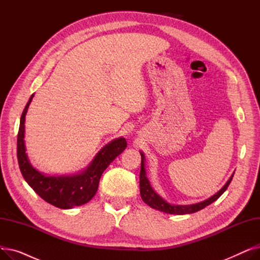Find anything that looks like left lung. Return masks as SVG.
Wrapping results in <instances>:
<instances>
[{"mask_svg": "<svg viewBox=\"0 0 260 260\" xmlns=\"http://www.w3.org/2000/svg\"><path fill=\"white\" fill-rule=\"evenodd\" d=\"M141 154V171H140V194H141V198L142 200L149 206L151 208L165 212L168 214H176V215H184V214H192L195 212H198L202 209L206 208L209 204L213 203L215 200H217L219 198L224 192L225 189L228 188L229 184L231 183L232 179H233L234 174L230 177V179L228 180V182L223 185V187L217 192L215 195H213L212 197H210L209 199L204 200L202 202L199 203H195V204H189V206H175V204H171L169 202H167L162 197H160L155 190L153 189L151 183H149V180L147 179L146 177V172H145V157L144 154L142 152H140Z\"/></svg>", "mask_w": 260, "mask_h": 260, "instance_id": "obj_1", "label": "left lung"}]
</instances>
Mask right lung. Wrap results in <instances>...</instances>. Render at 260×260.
<instances>
[{"mask_svg": "<svg viewBox=\"0 0 260 260\" xmlns=\"http://www.w3.org/2000/svg\"><path fill=\"white\" fill-rule=\"evenodd\" d=\"M34 98L27 102L20 120L17 155L20 171L25 181L46 202L59 209H73L88 202L97 193L103 172L111 162L127 146L124 138H118L106 144L94 156L89 166L81 173L67 176H49L36 170L28 160L25 148V116Z\"/></svg>", "mask_w": 260, "mask_h": 260, "instance_id": "right-lung-1", "label": "right lung"}]
</instances>
